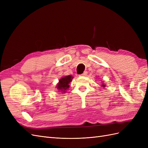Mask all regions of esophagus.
<instances>
[{
	"instance_id": "1",
	"label": "esophagus",
	"mask_w": 148,
	"mask_h": 148,
	"mask_svg": "<svg viewBox=\"0 0 148 148\" xmlns=\"http://www.w3.org/2000/svg\"><path fill=\"white\" fill-rule=\"evenodd\" d=\"M87 71H84V73H82V74H81V75H80V76H82V77H84V76H86V75H87Z\"/></svg>"
}]
</instances>
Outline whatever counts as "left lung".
Listing matches in <instances>:
<instances>
[{
	"mask_svg": "<svg viewBox=\"0 0 148 148\" xmlns=\"http://www.w3.org/2000/svg\"><path fill=\"white\" fill-rule=\"evenodd\" d=\"M102 87H105L106 85H105V84H102Z\"/></svg>",
	"mask_w": 148,
	"mask_h": 148,
	"instance_id": "left-lung-1",
	"label": "left lung"
}]
</instances>
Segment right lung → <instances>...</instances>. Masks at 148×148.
I'll list each match as a JSON object with an SVG mask.
<instances>
[{"mask_svg": "<svg viewBox=\"0 0 148 148\" xmlns=\"http://www.w3.org/2000/svg\"><path fill=\"white\" fill-rule=\"evenodd\" d=\"M72 78L73 77L71 75H68L62 78L61 79H60L59 83L57 84V88L59 90H60L62 92H65L66 89H68L69 88V83L72 80Z\"/></svg>", "mask_w": 148, "mask_h": 148, "instance_id": "obj_1", "label": "right lung"}]
</instances>
